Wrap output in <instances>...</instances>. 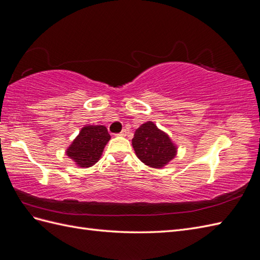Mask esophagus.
I'll return each mask as SVG.
<instances>
[{
  "label": "esophagus",
  "mask_w": 260,
  "mask_h": 260,
  "mask_svg": "<svg viewBox=\"0 0 260 260\" xmlns=\"http://www.w3.org/2000/svg\"><path fill=\"white\" fill-rule=\"evenodd\" d=\"M126 134H127V131H126V129H123L122 132H120V133H118V136H126Z\"/></svg>",
  "instance_id": "esophagus-1"
}]
</instances>
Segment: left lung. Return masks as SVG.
<instances>
[{"instance_id":"obj_1","label":"left lung","mask_w":260,"mask_h":260,"mask_svg":"<svg viewBox=\"0 0 260 260\" xmlns=\"http://www.w3.org/2000/svg\"><path fill=\"white\" fill-rule=\"evenodd\" d=\"M132 144L137 157L154 168L166 165L176 155V147L171 138L152 122L145 123L136 129Z\"/></svg>"}]
</instances>
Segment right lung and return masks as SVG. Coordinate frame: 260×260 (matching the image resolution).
<instances>
[{
  "instance_id": "add662e5",
  "label": "right lung",
  "mask_w": 260,
  "mask_h": 260,
  "mask_svg": "<svg viewBox=\"0 0 260 260\" xmlns=\"http://www.w3.org/2000/svg\"><path fill=\"white\" fill-rule=\"evenodd\" d=\"M110 138L105 126L87 125L82 128L66 154L78 166L90 167L98 162Z\"/></svg>"
}]
</instances>
